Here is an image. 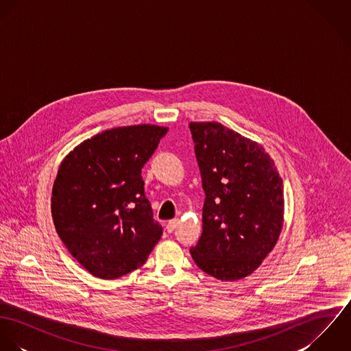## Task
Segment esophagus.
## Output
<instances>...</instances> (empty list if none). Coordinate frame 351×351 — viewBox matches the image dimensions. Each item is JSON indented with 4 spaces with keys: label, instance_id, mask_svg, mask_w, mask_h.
Listing matches in <instances>:
<instances>
[{
    "label": "esophagus",
    "instance_id": "34e87169",
    "mask_svg": "<svg viewBox=\"0 0 351 351\" xmlns=\"http://www.w3.org/2000/svg\"><path fill=\"white\" fill-rule=\"evenodd\" d=\"M180 224V220L178 219H173V220H169L167 221V224H166V230H167V232H173L176 228H177V226Z\"/></svg>",
    "mask_w": 351,
    "mask_h": 351
}]
</instances>
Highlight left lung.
<instances>
[{
  "mask_svg": "<svg viewBox=\"0 0 351 351\" xmlns=\"http://www.w3.org/2000/svg\"><path fill=\"white\" fill-rule=\"evenodd\" d=\"M205 193L202 234L191 249L206 274L235 281L276 246L284 221V185L262 146L220 123H191Z\"/></svg>",
  "mask_w": 351,
  "mask_h": 351,
  "instance_id": "obj_1",
  "label": "left lung"
}]
</instances>
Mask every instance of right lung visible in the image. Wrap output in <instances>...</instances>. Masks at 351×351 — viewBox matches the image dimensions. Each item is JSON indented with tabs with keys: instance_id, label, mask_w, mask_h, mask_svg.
<instances>
[{
	"instance_id": "right-lung-1",
	"label": "right lung",
	"mask_w": 351,
	"mask_h": 351,
	"mask_svg": "<svg viewBox=\"0 0 351 351\" xmlns=\"http://www.w3.org/2000/svg\"><path fill=\"white\" fill-rule=\"evenodd\" d=\"M166 134L150 124L112 128L77 146L59 166L51 199L56 232L99 278L138 269L162 237L142 167Z\"/></svg>"
}]
</instances>
